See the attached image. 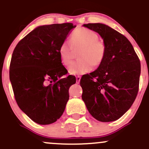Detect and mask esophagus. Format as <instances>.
Returning a JSON list of instances; mask_svg holds the SVG:
<instances>
[{
    "label": "esophagus",
    "instance_id": "1",
    "mask_svg": "<svg viewBox=\"0 0 149 149\" xmlns=\"http://www.w3.org/2000/svg\"><path fill=\"white\" fill-rule=\"evenodd\" d=\"M80 78H81V77L80 76H76V83H79L80 81Z\"/></svg>",
    "mask_w": 149,
    "mask_h": 149
}]
</instances>
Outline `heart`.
I'll return each mask as SVG.
<instances>
[{
    "mask_svg": "<svg viewBox=\"0 0 149 149\" xmlns=\"http://www.w3.org/2000/svg\"><path fill=\"white\" fill-rule=\"evenodd\" d=\"M80 49L78 56L79 60L69 66L68 71L70 74L82 75L88 73L92 69V66H100L105 57V45L99 40L98 34L88 29L80 28L71 34L70 42L64 41L59 46V55L61 64L69 66L73 51Z\"/></svg>",
    "mask_w": 149,
    "mask_h": 149,
    "instance_id": "heart-1",
    "label": "heart"
}]
</instances>
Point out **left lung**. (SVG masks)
Listing matches in <instances>:
<instances>
[{
  "label": "left lung",
  "instance_id": "8db88e82",
  "mask_svg": "<svg viewBox=\"0 0 149 149\" xmlns=\"http://www.w3.org/2000/svg\"><path fill=\"white\" fill-rule=\"evenodd\" d=\"M83 26L100 34L106 54L97 70L81 78L82 99L97 120H116L129 110L137 95L139 59L127 38L111 27L101 23Z\"/></svg>",
  "mask_w": 149,
  "mask_h": 149
}]
</instances>
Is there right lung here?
Instances as JSON below:
<instances>
[{
	"label": "right lung",
	"mask_w": 149,
	"mask_h": 149,
	"mask_svg": "<svg viewBox=\"0 0 149 149\" xmlns=\"http://www.w3.org/2000/svg\"><path fill=\"white\" fill-rule=\"evenodd\" d=\"M76 26L72 23L39 26L13 51L10 80L15 100L38 124L53 123L61 117L69 99V89L76 83L71 75L61 78L67 70L59 55V46Z\"/></svg>",
	"instance_id": "1"
}]
</instances>
